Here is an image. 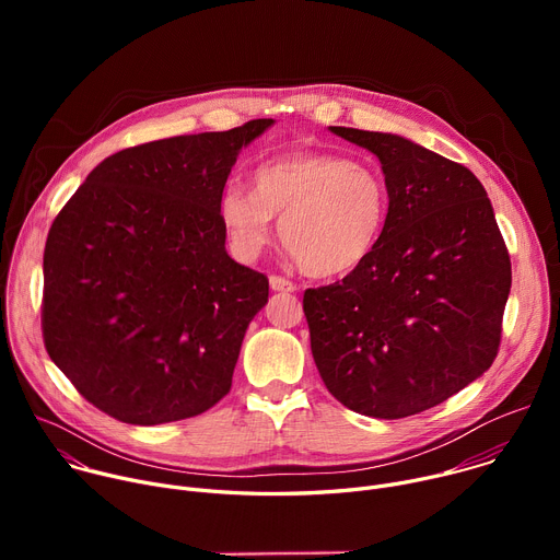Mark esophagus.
I'll return each instance as SVG.
<instances>
[{"label":"esophagus","instance_id":"obj_1","mask_svg":"<svg viewBox=\"0 0 560 560\" xmlns=\"http://www.w3.org/2000/svg\"><path fill=\"white\" fill-rule=\"evenodd\" d=\"M270 288H272L275 292H294V290H296V285H294L292 281H288L285 277H279V275H272V277H270Z\"/></svg>","mask_w":560,"mask_h":560}]
</instances>
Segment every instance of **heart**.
<instances>
[{"instance_id":"b5f03b06","label":"heart","mask_w":560,"mask_h":560,"mask_svg":"<svg viewBox=\"0 0 560 560\" xmlns=\"http://www.w3.org/2000/svg\"><path fill=\"white\" fill-rule=\"evenodd\" d=\"M389 192L383 175L337 152H288L253 173V190L228 184L219 219L232 253L261 255L279 217V242L296 268L316 279L346 277L378 248Z\"/></svg>"}]
</instances>
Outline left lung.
Returning a JSON list of instances; mask_svg holds the SVG:
<instances>
[{"instance_id": "left-lung-1", "label": "left lung", "mask_w": 560, "mask_h": 560, "mask_svg": "<svg viewBox=\"0 0 560 560\" xmlns=\"http://www.w3.org/2000/svg\"><path fill=\"white\" fill-rule=\"evenodd\" d=\"M330 130L378 156L389 212L359 270L305 290L312 357L346 408L412 417L494 363L510 255L483 184L465 166L398 135Z\"/></svg>"}]
</instances>
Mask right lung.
Returning <instances> with one entry per match:
<instances>
[{"label":"right lung","mask_w":560,"mask_h":560,"mask_svg":"<svg viewBox=\"0 0 560 560\" xmlns=\"http://www.w3.org/2000/svg\"><path fill=\"white\" fill-rule=\"evenodd\" d=\"M272 119L126 148L55 217L42 330L89 404L130 425L197 417L230 392L268 277L225 253L219 197Z\"/></svg>","instance_id":"1"}]
</instances>
